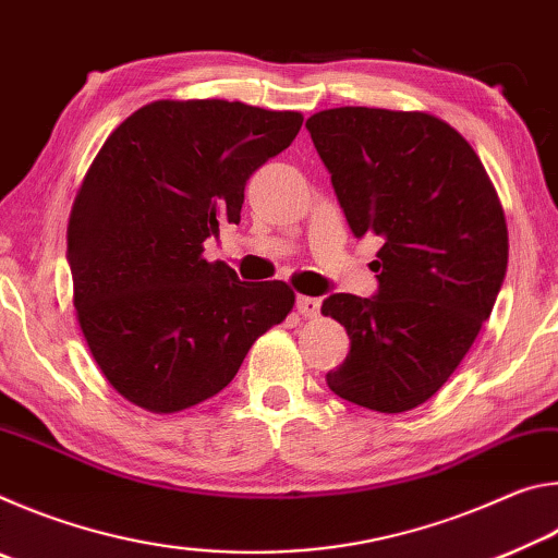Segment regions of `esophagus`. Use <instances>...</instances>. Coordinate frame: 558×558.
<instances>
[{"label":"esophagus","instance_id":"34e87169","mask_svg":"<svg viewBox=\"0 0 558 558\" xmlns=\"http://www.w3.org/2000/svg\"><path fill=\"white\" fill-rule=\"evenodd\" d=\"M319 307H323V302H319V298H307V295H300L298 298V313L302 317H317L319 315Z\"/></svg>","mask_w":558,"mask_h":558}]
</instances>
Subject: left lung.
I'll list each match as a JSON object with an SVG mask.
<instances>
[{
	"mask_svg": "<svg viewBox=\"0 0 558 558\" xmlns=\"http://www.w3.org/2000/svg\"><path fill=\"white\" fill-rule=\"evenodd\" d=\"M305 128L349 229L381 239L376 295L323 302L349 335L327 386L364 409L411 411L450 379L493 313L509 251L502 204L468 140L428 112L335 108Z\"/></svg>",
	"mask_w": 558,
	"mask_h": 558,
	"instance_id": "8db88e82",
	"label": "left lung"
}]
</instances>
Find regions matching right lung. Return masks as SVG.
<instances>
[{
  "label": "right lung",
  "instance_id": "right-lung-1",
  "mask_svg": "<svg viewBox=\"0 0 558 558\" xmlns=\"http://www.w3.org/2000/svg\"><path fill=\"white\" fill-rule=\"evenodd\" d=\"M300 112L157 100L106 140L73 202V305L120 396L174 413L233 381L295 305L286 282H243L204 243L239 223L245 182L290 147Z\"/></svg>",
  "mask_w": 558,
  "mask_h": 558
}]
</instances>
